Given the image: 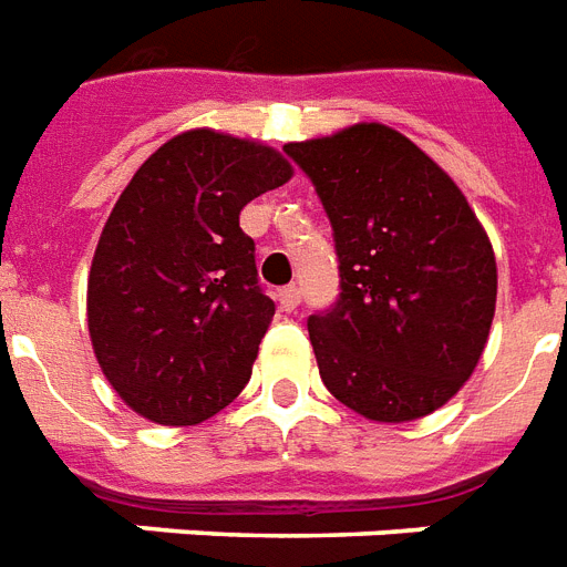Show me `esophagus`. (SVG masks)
Masks as SVG:
<instances>
[{
	"label": "esophagus",
	"mask_w": 567,
	"mask_h": 567,
	"mask_svg": "<svg viewBox=\"0 0 567 567\" xmlns=\"http://www.w3.org/2000/svg\"><path fill=\"white\" fill-rule=\"evenodd\" d=\"M298 301H301V296H298V289L296 287H284L278 292V305H280V310H287V312H292L298 307Z\"/></svg>",
	"instance_id": "1"
}]
</instances>
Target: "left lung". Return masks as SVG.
<instances>
[{"label":"left lung","instance_id":"obj_1","mask_svg":"<svg viewBox=\"0 0 567 567\" xmlns=\"http://www.w3.org/2000/svg\"><path fill=\"white\" fill-rule=\"evenodd\" d=\"M284 148L316 184L337 243L339 301L307 319L321 383L369 421L424 419L465 386L488 342L486 228L454 178L389 125Z\"/></svg>","mask_w":567,"mask_h":567}]
</instances>
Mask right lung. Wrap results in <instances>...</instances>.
I'll return each instance as SVG.
<instances>
[{"label":"right lung","mask_w":567,"mask_h":567,"mask_svg":"<svg viewBox=\"0 0 567 567\" xmlns=\"http://www.w3.org/2000/svg\"><path fill=\"white\" fill-rule=\"evenodd\" d=\"M292 178L278 148L193 128L116 198L87 278V328L113 392L166 427L202 424L251 378L275 316L239 210Z\"/></svg>","instance_id":"right-lung-1"}]
</instances>
